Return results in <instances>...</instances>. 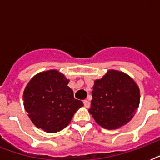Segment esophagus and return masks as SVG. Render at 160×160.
<instances>
[{"mask_svg":"<svg viewBox=\"0 0 160 160\" xmlns=\"http://www.w3.org/2000/svg\"><path fill=\"white\" fill-rule=\"evenodd\" d=\"M83 103H84V105H85V108H89L90 106V102L88 100H85L83 101Z\"/></svg>","mask_w":160,"mask_h":160,"instance_id":"34e87169","label":"esophagus"}]
</instances>
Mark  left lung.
I'll use <instances>...</instances> for the list:
<instances>
[{
  "instance_id": "8db88e82",
  "label": "left lung",
  "mask_w": 160,
  "mask_h": 160,
  "mask_svg": "<svg viewBox=\"0 0 160 160\" xmlns=\"http://www.w3.org/2000/svg\"><path fill=\"white\" fill-rule=\"evenodd\" d=\"M90 114L99 125L115 129L131 120L139 105V89L125 73L109 70L93 86Z\"/></svg>"
}]
</instances>
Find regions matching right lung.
Returning <instances> with one entry per match:
<instances>
[{
  "instance_id": "1",
  "label": "right lung",
  "mask_w": 160,
  "mask_h": 160,
  "mask_svg": "<svg viewBox=\"0 0 160 160\" xmlns=\"http://www.w3.org/2000/svg\"><path fill=\"white\" fill-rule=\"evenodd\" d=\"M69 80L56 70L39 73L27 84L23 93L24 107L37 128L55 133L70 124L83 102L75 100Z\"/></svg>"
}]
</instances>
